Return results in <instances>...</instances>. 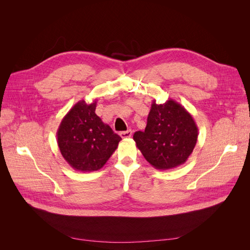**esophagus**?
Instances as JSON below:
<instances>
[{
    "mask_svg": "<svg viewBox=\"0 0 250 250\" xmlns=\"http://www.w3.org/2000/svg\"><path fill=\"white\" fill-rule=\"evenodd\" d=\"M131 135H132V131H131L130 129H128V130H126V131L120 132V137L122 138V139H128V138H131Z\"/></svg>",
    "mask_w": 250,
    "mask_h": 250,
    "instance_id": "obj_1",
    "label": "esophagus"
}]
</instances>
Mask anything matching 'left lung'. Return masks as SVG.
<instances>
[{"label":"left lung","mask_w":250,"mask_h":250,"mask_svg":"<svg viewBox=\"0 0 250 250\" xmlns=\"http://www.w3.org/2000/svg\"><path fill=\"white\" fill-rule=\"evenodd\" d=\"M197 138L198 127L191 113L172 99L164 104L153 100L145 131L133 134L144 157L157 170H169L185 164Z\"/></svg>","instance_id":"8db88e82"}]
</instances>
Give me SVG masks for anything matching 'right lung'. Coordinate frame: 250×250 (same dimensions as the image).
Listing matches in <instances>:
<instances>
[{
  "label": "right lung",
  "mask_w": 250,
  "mask_h": 250,
  "mask_svg": "<svg viewBox=\"0 0 250 250\" xmlns=\"http://www.w3.org/2000/svg\"><path fill=\"white\" fill-rule=\"evenodd\" d=\"M97 101L80 100L63 117L57 144L66 163L80 172L101 169L122 140L96 115Z\"/></svg>",
  "instance_id": "1"
}]
</instances>
